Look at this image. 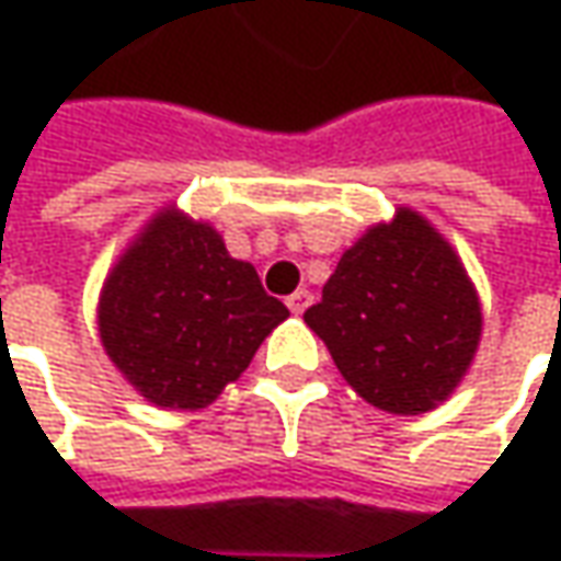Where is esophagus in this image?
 Listing matches in <instances>:
<instances>
[{"mask_svg":"<svg viewBox=\"0 0 561 561\" xmlns=\"http://www.w3.org/2000/svg\"><path fill=\"white\" fill-rule=\"evenodd\" d=\"M309 306H312V293L309 290H296L293 296H287V309L293 314H302Z\"/></svg>","mask_w":561,"mask_h":561,"instance_id":"34e87169","label":"esophagus"}]
</instances>
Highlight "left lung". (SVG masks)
Here are the masks:
<instances>
[{"mask_svg": "<svg viewBox=\"0 0 561 561\" xmlns=\"http://www.w3.org/2000/svg\"><path fill=\"white\" fill-rule=\"evenodd\" d=\"M302 318L358 397L393 415L449 397L481 340V302L459 255L409 208L343 252Z\"/></svg>", "mask_w": 561, "mask_h": 561, "instance_id": "1", "label": "left lung"}]
</instances>
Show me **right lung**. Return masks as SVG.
<instances>
[{
    "instance_id": "1",
    "label": "right lung",
    "mask_w": 561,
    "mask_h": 561,
    "mask_svg": "<svg viewBox=\"0 0 561 561\" xmlns=\"http://www.w3.org/2000/svg\"><path fill=\"white\" fill-rule=\"evenodd\" d=\"M287 314L211 227L168 208L108 274L99 336L149 402L205 409Z\"/></svg>"
}]
</instances>
